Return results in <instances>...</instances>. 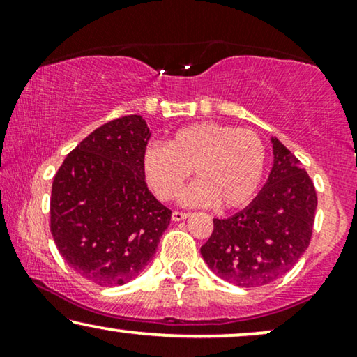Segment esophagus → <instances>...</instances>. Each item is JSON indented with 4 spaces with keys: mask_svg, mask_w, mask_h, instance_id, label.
I'll list each match as a JSON object with an SVG mask.
<instances>
[{
    "mask_svg": "<svg viewBox=\"0 0 357 357\" xmlns=\"http://www.w3.org/2000/svg\"><path fill=\"white\" fill-rule=\"evenodd\" d=\"M188 216H190L188 213H182V211H174V213H172V219H174L175 222H177V221H183V219H187Z\"/></svg>",
    "mask_w": 357,
    "mask_h": 357,
    "instance_id": "esophagus-1",
    "label": "esophagus"
}]
</instances>
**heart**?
Returning a JSON list of instances; mask_svg holds the SVG:
<instances>
[{
	"instance_id": "heart-1",
	"label": "heart",
	"mask_w": 357,
	"mask_h": 357,
	"mask_svg": "<svg viewBox=\"0 0 357 357\" xmlns=\"http://www.w3.org/2000/svg\"><path fill=\"white\" fill-rule=\"evenodd\" d=\"M265 165L266 149L255 131L213 121L183 126L169 144L148 146L143 158L146 180L160 199L177 197L195 169L198 180L180 193V203L197 208L245 206Z\"/></svg>"
}]
</instances>
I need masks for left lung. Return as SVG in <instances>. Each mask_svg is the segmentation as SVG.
<instances>
[{
    "instance_id": "left-lung-1",
    "label": "left lung",
    "mask_w": 357,
    "mask_h": 357,
    "mask_svg": "<svg viewBox=\"0 0 357 357\" xmlns=\"http://www.w3.org/2000/svg\"><path fill=\"white\" fill-rule=\"evenodd\" d=\"M273 167L260 193L245 209L213 219L202 247L209 270L242 287L270 284L299 261L310 243L317 193L294 154L271 136Z\"/></svg>"
}]
</instances>
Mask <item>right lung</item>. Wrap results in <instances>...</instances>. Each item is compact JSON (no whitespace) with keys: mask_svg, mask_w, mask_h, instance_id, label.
Listing matches in <instances>:
<instances>
[{"mask_svg":"<svg viewBox=\"0 0 357 357\" xmlns=\"http://www.w3.org/2000/svg\"><path fill=\"white\" fill-rule=\"evenodd\" d=\"M149 138L141 115L112 120L82 139L53 178V241L77 275L99 286L135 280L170 224L172 211L144 182Z\"/></svg>","mask_w":357,"mask_h":357,"instance_id":"obj_1","label":"right lung"}]
</instances>
